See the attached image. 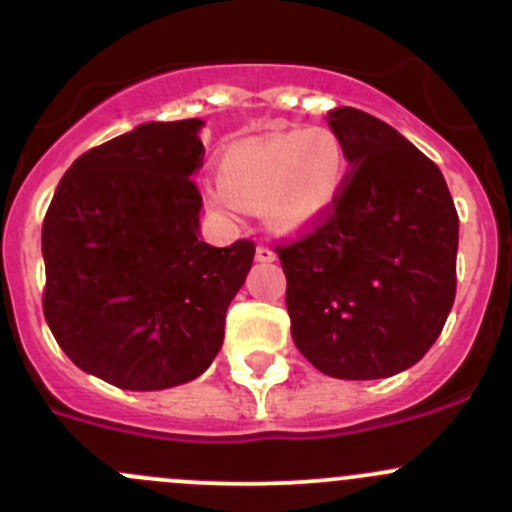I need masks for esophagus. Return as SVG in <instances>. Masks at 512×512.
Masks as SVG:
<instances>
[{
    "label": "esophagus",
    "instance_id": "1",
    "mask_svg": "<svg viewBox=\"0 0 512 512\" xmlns=\"http://www.w3.org/2000/svg\"><path fill=\"white\" fill-rule=\"evenodd\" d=\"M256 261L258 263H273L276 261V251L271 246H256Z\"/></svg>",
    "mask_w": 512,
    "mask_h": 512
}]
</instances>
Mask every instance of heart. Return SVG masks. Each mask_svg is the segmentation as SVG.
I'll return each instance as SVG.
<instances>
[{
	"mask_svg": "<svg viewBox=\"0 0 512 512\" xmlns=\"http://www.w3.org/2000/svg\"><path fill=\"white\" fill-rule=\"evenodd\" d=\"M349 175L346 148L324 126L268 131L229 146L219 158V183L205 188V202L234 219L239 205L261 207L276 232L305 227L337 202Z\"/></svg>",
	"mask_w": 512,
	"mask_h": 512,
	"instance_id": "obj_1",
	"label": "heart"
}]
</instances>
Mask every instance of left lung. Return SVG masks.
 Masks as SVG:
<instances>
[{"label":"left lung","mask_w":512,"mask_h":512,"mask_svg":"<svg viewBox=\"0 0 512 512\" xmlns=\"http://www.w3.org/2000/svg\"><path fill=\"white\" fill-rule=\"evenodd\" d=\"M327 124L351 170L329 217L276 249L290 332L327 376L388 378L430 351L452 312L459 217L442 170L393 126L354 107Z\"/></svg>","instance_id":"left-lung-1"}]
</instances>
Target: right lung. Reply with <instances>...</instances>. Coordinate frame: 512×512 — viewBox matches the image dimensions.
Instances as JSON below:
<instances>
[{"mask_svg": "<svg viewBox=\"0 0 512 512\" xmlns=\"http://www.w3.org/2000/svg\"><path fill=\"white\" fill-rule=\"evenodd\" d=\"M202 126L146 122L82 153L43 219L48 327L75 366L122 390L205 373L254 263L251 241H202Z\"/></svg>", "mask_w": 512, "mask_h": 512, "instance_id": "1", "label": "right lung"}]
</instances>
